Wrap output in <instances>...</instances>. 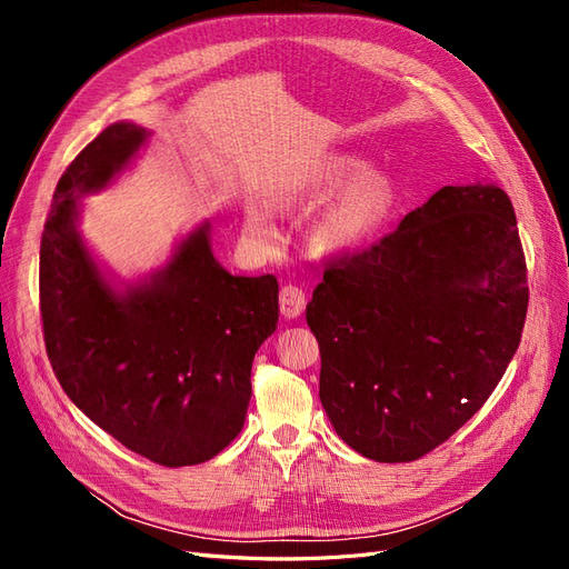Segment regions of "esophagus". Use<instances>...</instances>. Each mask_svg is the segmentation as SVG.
Wrapping results in <instances>:
<instances>
[{
  "label": "esophagus",
  "mask_w": 569,
  "mask_h": 569,
  "mask_svg": "<svg viewBox=\"0 0 569 569\" xmlns=\"http://www.w3.org/2000/svg\"><path fill=\"white\" fill-rule=\"evenodd\" d=\"M306 308V295L297 284H284L280 289V313L284 318H299Z\"/></svg>",
  "instance_id": "obj_1"
}]
</instances>
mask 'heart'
I'll use <instances>...</instances> for the list:
<instances>
[{
    "label": "heart",
    "instance_id": "obj_1",
    "mask_svg": "<svg viewBox=\"0 0 569 569\" xmlns=\"http://www.w3.org/2000/svg\"><path fill=\"white\" fill-rule=\"evenodd\" d=\"M313 220L308 237L322 253H353L372 244L401 203V189L382 170L368 168V161L353 153H330L301 173L289 189V199L311 206L330 199ZM244 228L258 239L270 242L274 237L268 213L258 203H249L244 211Z\"/></svg>",
    "mask_w": 569,
    "mask_h": 569
}]
</instances>
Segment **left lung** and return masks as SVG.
<instances>
[{"label":"left lung","mask_w":569,"mask_h":569,"mask_svg":"<svg viewBox=\"0 0 569 569\" xmlns=\"http://www.w3.org/2000/svg\"><path fill=\"white\" fill-rule=\"evenodd\" d=\"M527 303L518 220L496 184L441 187L380 242L327 263L306 320L335 432L377 462L437 449L501 382Z\"/></svg>","instance_id":"8db88e82"}]
</instances>
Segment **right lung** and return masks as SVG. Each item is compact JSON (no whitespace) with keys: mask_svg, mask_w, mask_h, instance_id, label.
I'll use <instances>...</instances> for the list:
<instances>
[{"mask_svg":"<svg viewBox=\"0 0 569 569\" xmlns=\"http://www.w3.org/2000/svg\"><path fill=\"white\" fill-rule=\"evenodd\" d=\"M147 137L113 123L66 168L40 244V313L68 399L126 449L184 468L242 432L253 356L278 327V280L230 274L201 222L149 280L111 287L78 232L76 201L104 189Z\"/></svg>","mask_w":569,"mask_h":569,"instance_id":"right-lung-1","label":"right lung"}]
</instances>
